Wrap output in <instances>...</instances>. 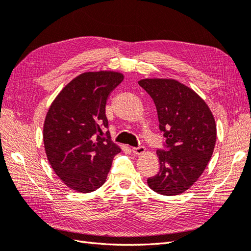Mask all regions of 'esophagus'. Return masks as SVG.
I'll return each mask as SVG.
<instances>
[{
  "label": "esophagus",
  "instance_id": "esophagus-1",
  "mask_svg": "<svg viewBox=\"0 0 251 251\" xmlns=\"http://www.w3.org/2000/svg\"><path fill=\"white\" fill-rule=\"evenodd\" d=\"M132 151L135 155H141L146 151V148L144 147H138V148H132Z\"/></svg>",
  "mask_w": 251,
  "mask_h": 251
}]
</instances>
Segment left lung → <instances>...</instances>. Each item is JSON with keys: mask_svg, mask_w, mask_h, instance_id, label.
Returning <instances> with one entry per match:
<instances>
[{"mask_svg": "<svg viewBox=\"0 0 251 251\" xmlns=\"http://www.w3.org/2000/svg\"><path fill=\"white\" fill-rule=\"evenodd\" d=\"M138 83L153 98L168 148L157 151L160 170L148 185L163 196L180 195L200 178L214 153V115L193 89L176 79L144 78Z\"/></svg>", "mask_w": 251, "mask_h": 251, "instance_id": "8db88e82", "label": "left lung"}]
</instances>
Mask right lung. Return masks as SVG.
<instances>
[{"instance_id": "right-lung-1", "label": "right lung", "mask_w": 251, "mask_h": 251, "mask_svg": "<svg viewBox=\"0 0 251 251\" xmlns=\"http://www.w3.org/2000/svg\"><path fill=\"white\" fill-rule=\"evenodd\" d=\"M115 71L85 72L73 78L52 101L43 140L51 168L64 184L78 193L100 188L107 179L117 144L101 137L108 127L105 103L124 80Z\"/></svg>"}]
</instances>
